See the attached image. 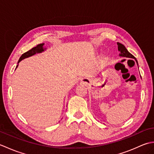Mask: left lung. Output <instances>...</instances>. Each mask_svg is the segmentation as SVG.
<instances>
[{
    "label": "left lung",
    "mask_w": 154,
    "mask_h": 154,
    "mask_svg": "<svg viewBox=\"0 0 154 154\" xmlns=\"http://www.w3.org/2000/svg\"><path fill=\"white\" fill-rule=\"evenodd\" d=\"M117 45H118V50H119V53H120L119 56L124 57H127V58L134 59L137 62V63H138V61H137L135 57L127 50V49L125 48V46H124L123 44L119 43V42H117Z\"/></svg>",
    "instance_id": "obj_1"
}]
</instances>
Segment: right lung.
<instances>
[{
	"instance_id": "right-lung-1",
	"label": "right lung",
	"mask_w": 154,
	"mask_h": 154,
	"mask_svg": "<svg viewBox=\"0 0 154 154\" xmlns=\"http://www.w3.org/2000/svg\"><path fill=\"white\" fill-rule=\"evenodd\" d=\"M44 45V44H38V45H37L35 47H34V48H32L30 50H29V51L26 52V53L23 54L21 55V57H20L19 60H18V63H19L22 60H24V59H25V58L31 57V56H32V55H35V54H40V53H42V52L44 51V50H46V48H44V47H43ZM18 64L17 65H16V69L18 67Z\"/></svg>"
}]
</instances>
